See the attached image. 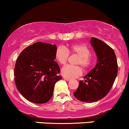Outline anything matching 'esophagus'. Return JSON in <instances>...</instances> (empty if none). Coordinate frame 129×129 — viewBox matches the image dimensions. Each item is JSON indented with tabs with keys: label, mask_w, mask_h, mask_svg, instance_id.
I'll list each match as a JSON object with an SVG mask.
<instances>
[{
	"label": "esophagus",
	"mask_w": 129,
	"mask_h": 129,
	"mask_svg": "<svg viewBox=\"0 0 129 129\" xmlns=\"http://www.w3.org/2000/svg\"><path fill=\"white\" fill-rule=\"evenodd\" d=\"M63 79H64L66 80H67V81H71V79H69V78H67V77H63Z\"/></svg>",
	"instance_id": "obj_1"
}]
</instances>
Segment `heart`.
<instances>
[{
  "label": "heart",
  "mask_w": 129,
  "mask_h": 129,
  "mask_svg": "<svg viewBox=\"0 0 129 129\" xmlns=\"http://www.w3.org/2000/svg\"><path fill=\"white\" fill-rule=\"evenodd\" d=\"M69 54H76L79 56L75 63L80 65L85 70L89 69L92 66L94 57L90 54V49L85 44H73L66 49L63 46H58L55 50V59L60 65H65L69 57ZM80 66L67 65L61 70V73L66 77L74 79L82 74V69Z\"/></svg>",
  "instance_id": "heart-1"
}]
</instances>
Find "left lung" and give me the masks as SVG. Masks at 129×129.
Segmentation results:
<instances>
[{
	"label": "left lung",
	"mask_w": 129,
	"mask_h": 129,
	"mask_svg": "<svg viewBox=\"0 0 129 129\" xmlns=\"http://www.w3.org/2000/svg\"><path fill=\"white\" fill-rule=\"evenodd\" d=\"M97 57L95 67L80 80L74 93L79 101L93 102L104 97L109 92L117 75L118 64L114 50L102 40L92 37L90 42Z\"/></svg>",
	"instance_id": "8db88e82"
}]
</instances>
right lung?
Segmentation results:
<instances>
[{"mask_svg":"<svg viewBox=\"0 0 129 129\" xmlns=\"http://www.w3.org/2000/svg\"><path fill=\"white\" fill-rule=\"evenodd\" d=\"M56 45L41 42L24 49L15 62L14 81L19 92L28 101L47 103L52 97L54 85L62 79L55 58Z\"/></svg>","mask_w":129,"mask_h":129,"instance_id":"obj_1","label":"right lung"}]
</instances>
